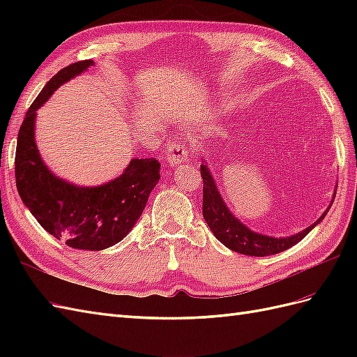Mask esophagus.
I'll return each instance as SVG.
<instances>
[{
	"label": "esophagus",
	"instance_id": "obj_1",
	"mask_svg": "<svg viewBox=\"0 0 357 357\" xmlns=\"http://www.w3.org/2000/svg\"><path fill=\"white\" fill-rule=\"evenodd\" d=\"M189 159V150L186 147L185 143L181 142H174L169 147H168V152H167V160L169 165H178L183 164V162H186Z\"/></svg>",
	"mask_w": 357,
	"mask_h": 357
}]
</instances>
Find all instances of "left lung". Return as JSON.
<instances>
[{
  "mask_svg": "<svg viewBox=\"0 0 357 357\" xmlns=\"http://www.w3.org/2000/svg\"><path fill=\"white\" fill-rule=\"evenodd\" d=\"M201 177L204 183L202 215L205 222L210 226V229L215 238H218L223 245L231 248V250L236 253L247 256L264 257L287 250L291 245L298 244L317 223L321 222V219L325 218L332 205L331 204L329 208L320 215V219L311 226H308L305 231H302L296 235L286 236V238H274V236H268L250 231L238 219L234 218L232 213L225 205L207 165L204 164L201 165Z\"/></svg>",
  "mask_w": 357,
  "mask_h": 357,
  "instance_id": "1",
  "label": "left lung"
}]
</instances>
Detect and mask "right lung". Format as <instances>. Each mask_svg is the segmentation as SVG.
I'll use <instances>...</instances> for the list:
<instances>
[{
  "label": "right lung",
  "mask_w": 357,
  "mask_h": 357,
  "mask_svg": "<svg viewBox=\"0 0 357 357\" xmlns=\"http://www.w3.org/2000/svg\"><path fill=\"white\" fill-rule=\"evenodd\" d=\"M93 66L84 59L62 68L38 93L17 134L15 176L20 198L37 222L68 247L98 252L122 241L142 215L159 181L156 159H132L121 177L98 188L56 178L43 164L34 142L36 112L62 83Z\"/></svg>",
  "instance_id": "right-lung-1"
}]
</instances>
